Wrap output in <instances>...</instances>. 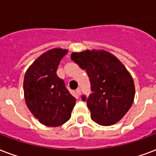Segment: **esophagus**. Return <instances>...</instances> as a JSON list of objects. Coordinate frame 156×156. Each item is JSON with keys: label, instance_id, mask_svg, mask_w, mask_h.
<instances>
[{"label": "esophagus", "instance_id": "1", "mask_svg": "<svg viewBox=\"0 0 156 156\" xmlns=\"http://www.w3.org/2000/svg\"><path fill=\"white\" fill-rule=\"evenodd\" d=\"M76 93H77V95L78 96H80L81 94V89L80 88H78L77 90H76Z\"/></svg>", "mask_w": 156, "mask_h": 156}]
</instances>
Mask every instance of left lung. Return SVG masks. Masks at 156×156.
Segmentation results:
<instances>
[{"instance_id":"obj_1","label":"left lung","mask_w":156,"mask_h":156,"mask_svg":"<svg viewBox=\"0 0 156 156\" xmlns=\"http://www.w3.org/2000/svg\"><path fill=\"white\" fill-rule=\"evenodd\" d=\"M71 59L87 73L92 93L83 96L91 119L102 126L120 120L133 103L135 85L133 77L117 57L104 50L73 52Z\"/></svg>"}]
</instances>
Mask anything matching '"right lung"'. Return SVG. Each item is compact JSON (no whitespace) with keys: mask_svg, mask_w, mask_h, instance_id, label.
I'll return each mask as SVG.
<instances>
[{"mask_svg":"<svg viewBox=\"0 0 156 156\" xmlns=\"http://www.w3.org/2000/svg\"><path fill=\"white\" fill-rule=\"evenodd\" d=\"M67 52L62 48L47 51L28 67L24 75L26 105L33 116L48 127L66 123L75 105L76 99L56 74L59 62Z\"/></svg>","mask_w":156,"mask_h":156,"instance_id":"obj_1","label":"right lung"}]
</instances>
